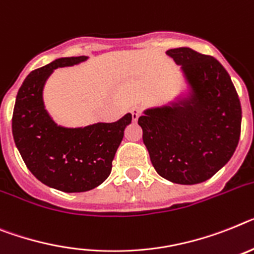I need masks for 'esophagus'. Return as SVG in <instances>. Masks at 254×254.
I'll use <instances>...</instances> for the list:
<instances>
[{
  "label": "esophagus",
  "mask_w": 254,
  "mask_h": 254,
  "mask_svg": "<svg viewBox=\"0 0 254 254\" xmlns=\"http://www.w3.org/2000/svg\"><path fill=\"white\" fill-rule=\"evenodd\" d=\"M140 116V111L138 108H133L131 110V117H133V121H137Z\"/></svg>",
  "instance_id": "1"
}]
</instances>
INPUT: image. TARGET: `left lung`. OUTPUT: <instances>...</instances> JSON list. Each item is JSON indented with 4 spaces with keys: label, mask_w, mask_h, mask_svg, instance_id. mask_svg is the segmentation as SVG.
<instances>
[{
    "label": "left lung",
    "mask_w": 254,
    "mask_h": 254,
    "mask_svg": "<svg viewBox=\"0 0 254 254\" xmlns=\"http://www.w3.org/2000/svg\"><path fill=\"white\" fill-rule=\"evenodd\" d=\"M181 65L186 91L143 111L138 124L159 176L178 185L209 180L235 152L242 106L231 77L210 55L190 48L167 51Z\"/></svg>",
    "instance_id": "1"
}]
</instances>
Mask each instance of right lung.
<instances>
[{
	"instance_id": "add662e5",
	"label": "right lung",
	"mask_w": 254,
	"mask_h": 254,
	"mask_svg": "<svg viewBox=\"0 0 254 254\" xmlns=\"http://www.w3.org/2000/svg\"><path fill=\"white\" fill-rule=\"evenodd\" d=\"M86 59L59 58L32 71L19 89L12 114V137L27 168L44 185L63 192H85L107 180L124 130L131 123V114H127L115 123L67 127L49 115L44 86L50 74Z\"/></svg>"
}]
</instances>
